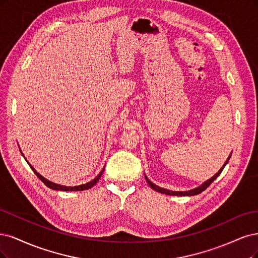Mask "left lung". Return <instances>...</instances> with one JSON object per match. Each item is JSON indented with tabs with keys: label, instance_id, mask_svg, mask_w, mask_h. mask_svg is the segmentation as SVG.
I'll return each instance as SVG.
<instances>
[{
	"label": "left lung",
	"instance_id": "1",
	"mask_svg": "<svg viewBox=\"0 0 258 258\" xmlns=\"http://www.w3.org/2000/svg\"><path fill=\"white\" fill-rule=\"evenodd\" d=\"M230 156H231V153L229 154V156L227 157V160H226V162L224 163V165H223V167L214 174V176L212 177V178H210L209 180H207L206 182H204V183L202 184V185H199V186H197L196 188H193V189H189V190H185V192H174V190H169V189H166V188H163V187H160V186H157V185H155L154 183H152V182L149 180L146 176V180H147V182H148V184L150 185L154 190H156V192H160V193H162V194H166V195H174V196H193V195H197V194H201L203 190H205L208 186H209L212 182L217 179L219 176H220V173L222 172V170L224 169V167H225L226 166V164L228 163V161H229V159H230Z\"/></svg>",
	"mask_w": 258,
	"mask_h": 258
}]
</instances>
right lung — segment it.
<instances>
[{
	"instance_id": "right-lung-1",
	"label": "right lung",
	"mask_w": 258,
	"mask_h": 258,
	"mask_svg": "<svg viewBox=\"0 0 258 258\" xmlns=\"http://www.w3.org/2000/svg\"><path fill=\"white\" fill-rule=\"evenodd\" d=\"M23 155V154H22ZM24 159H26V157H24ZM28 162V161H27ZM29 164V163H28ZM30 165V164H29ZM30 167L32 168V170L34 171V173L36 174V176L44 182L45 183V185H47L49 188H52V189H55V190H65V192H73V190H85V189H88V188H91L92 186H94L96 183H97V181L99 180V178H101V176L103 174V172H104V169H105V167L103 168V170L99 172L97 176L92 180V181H90V182H88V183H85V184H81V185H77V186H65V185H60V184H56V183H53V182H51V181H49V180H47L46 178H44L43 176H41V174H39L34 168L32 167V166L30 165Z\"/></svg>"
}]
</instances>
